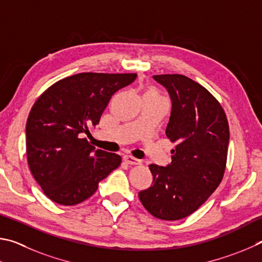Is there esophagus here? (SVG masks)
Returning a JSON list of instances; mask_svg holds the SVG:
<instances>
[{
	"instance_id": "1",
	"label": "esophagus",
	"mask_w": 262,
	"mask_h": 262,
	"mask_svg": "<svg viewBox=\"0 0 262 262\" xmlns=\"http://www.w3.org/2000/svg\"><path fill=\"white\" fill-rule=\"evenodd\" d=\"M124 161H125L127 164H140V160L136 159L131 155H124Z\"/></svg>"
}]
</instances>
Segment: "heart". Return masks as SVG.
Returning <instances> with one entry per match:
<instances>
[{"label":"heart","instance_id":"b5f03b06","mask_svg":"<svg viewBox=\"0 0 262 262\" xmlns=\"http://www.w3.org/2000/svg\"><path fill=\"white\" fill-rule=\"evenodd\" d=\"M150 92V93H154V94H157V93H155V92L154 91H149ZM158 95V94H157Z\"/></svg>","mask_w":262,"mask_h":262}]
</instances>
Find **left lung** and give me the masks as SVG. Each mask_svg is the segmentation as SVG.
Returning <instances> with one entry per match:
<instances>
[{"label":"left lung","instance_id":"1","mask_svg":"<svg viewBox=\"0 0 262 262\" xmlns=\"http://www.w3.org/2000/svg\"><path fill=\"white\" fill-rule=\"evenodd\" d=\"M171 100L166 135L175 149L166 167L150 164L153 183L138 195L153 216L176 221L195 212L217 189L226 170L229 125L221 104L183 75H159Z\"/></svg>","mask_w":262,"mask_h":262}]
</instances>
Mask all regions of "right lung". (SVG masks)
Masks as SVG:
<instances>
[{
  "label": "right lung",
  "mask_w": 262,
  "mask_h": 262,
  "mask_svg": "<svg viewBox=\"0 0 262 262\" xmlns=\"http://www.w3.org/2000/svg\"><path fill=\"white\" fill-rule=\"evenodd\" d=\"M136 73L82 72L55 82L32 107L26 123V154L32 175L54 203L89 199L121 157L96 149L84 134L99 124L112 96Z\"/></svg>",
  "instance_id": "right-lung-1"
}]
</instances>
